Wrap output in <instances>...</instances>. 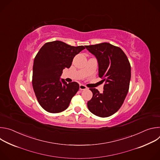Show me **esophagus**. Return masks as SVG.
<instances>
[{"label":"esophagus","instance_id":"34e87169","mask_svg":"<svg viewBox=\"0 0 160 160\" xmlns=\"http://www.w3.org/2000/svg\"><path fill=\"white\" fill-rule=\"evenodd\" d=\"M79 88H80V90H86V89H87V87H86V86H85L84 85H82V84H80V86H79Z\"/></svg>","mask_w":160,"mask_h":160}]
</instances>
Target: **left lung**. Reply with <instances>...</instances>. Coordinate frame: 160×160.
I'll list each match as a JSON object with an SVG mask.
<instances>
[{
  "label": "left lung",
  "mask_w": 160,
  "mask_h": 160,
  "mask_svg": "<svg viewBox=\"0 0 160 160\" xmlns=\"http://www.w3.org/2000/svg\"><path fill=\"white\" fill-rule=\"evenodd\" d=\"M98 60L99 77L105 82L102 93L90 88L93 96L87 102L89 111L104 118L115 113L127 95L131 78V66L124 52L118 47L104 42L85 45Z\"/></svg>",
  "instance_id": "1"
}]
</instances>
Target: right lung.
I'll list each match as a JSON object with an SVG mask.
<instances>
[{"label":"right lung","instance_id":"right-lung-1","mask_svg":"<svg viewBox=\"0 0 160 160\" xmlns=\"http://www.w3.org/2000/svg\"><path fill=\"white\" fill-rule=\"evenodd\" d=\"M85 48L56 40L45 43L36 55L33 66L32 85L40 105L49 112L64 111L79 89L75 82L67 83L60 77L69 68L74 57Z\"/></svg>","mask_w":160,"mask_h":160}]
</instances>
